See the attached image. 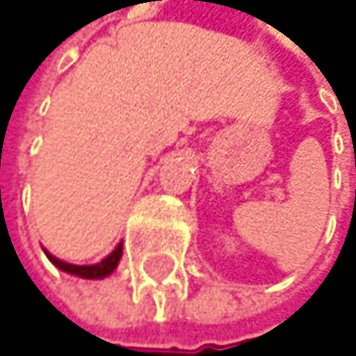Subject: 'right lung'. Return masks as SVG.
Instances as JSON below:
<instances>
[{
  "label": "right lung",
  "instance_id": "1",
  "mask_svg": "<svg viewBox=\"0 0 356 356\" xmlns=\"http://www.w3.org/2000/svg\"><path fill=\"white\" fill-rule=\"evenodd\" d=\"M47 252V250H44ZM121 252H124V245H117L104 261H100V263H95V265H70V263H63V261H59V258H55L53 254H49L47 252V256H49V261L57 267V269H61V271H65V273H70V275H79V277H83V280H102V277H106V275H111L115 269H117V265H119V261H121Z\"/></svg>",
  "mask_w": 356,
  "mask_h": 356
}]
</instances>
